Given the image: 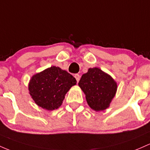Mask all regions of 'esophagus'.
Listing matches in <instances>:
<instances>
[{
    "label": "esophagus",
    "mask_w": 150,
    "mask_h": 150,
    "mask_svg": "<svg viewBox=\"0 0 150 150\" xmlns=\"http://www.w3.org/2000/svg\"><path fill=\"white\" fill-rule=\"evenodd\" d=\"M74 77H75L76 79L77 82L79 81V80H80V75H79V74H76L74 75Z\"/></svg>",
    "instance_id": "1"
}]
</instances>
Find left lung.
Segmentation results:
<instances>
[{
	"mask_svg": "<svg viewBox=\"0 0 150 150\" xmlns=\"http://www.w3.org/2000/svg\"><path fill=\"white\" fill-rule=\"evenodd\" d=\"M79 86L85 93L88 105L96 111L108 108L117 91L113 79L97 67L88 69L82 75Z\"/></svg>",
	"mask_w": 150,
	"mask_h": 150,
	"instance_id": "8db88e82",
	"label": "left lung"
}]
</instances>
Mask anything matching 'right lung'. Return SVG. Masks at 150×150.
<instances>
[{
  "instance_id": "obj_1",
  "label": "right lung",
  "mask_w": 150,
  "mask_h": 150,
  "mask_svg": "<svg viewBox=\"0 0 150 150\" xmlns=\"http://www.w3.org/2000/svg\"><path fill=\"white\" fill-rule=\"evenodd\" d=\"M76 80L67 71L51 67L36 74L30 81L29 93L35 103L47 110L59 108Z\"/></svg>"
}]
</instances>
